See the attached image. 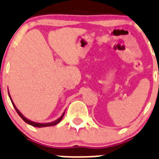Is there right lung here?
Here are the masks:
<instances>
[{
	"instance_id": "1",
	"label": "right lung",
	"mask_w": 159,
	"mask_h": 159,
	"mask_svg": "<svg viewBox=\"0 0 159 159\" xmlns=\"http://www.w3.org/2000/svg\"><path fill=\"white\" fill-rule=\"evenodd\" d=\"M8 95H9V97H10V99H11V101L12 104H13V106H14V107H15V110H16V112H18V115L20 116V117H21V118L22 119V120L25 121V122L27 123V124H29V125L32 126V127H51V126H55V125H57V124H59V123L61 122V120H62L63 117H64V113H65V111H64V112H63V114H62V115H61V116L60 117V118H58L57 120H55V121H53V122L46 123V124H42V123L33 122V121L29 120V119H27V118H26V117H25L24 116H23L22 114H21V112H20V111L18 110V109H17V107H16V106H15V105L14 104L13 101H12L11 98V95H10V94H9V92H8Z\"/></svg>"
}]
</instances>
